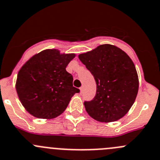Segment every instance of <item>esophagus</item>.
I'll return each instance as SVG.
<instances>
[{"instance_id":"esophagus-1","label":"esophagus","mask_w":160,"mask_h":160,"mask_svg":"<svg viewBox=\"0 0 160 160\" xmlns=\"http://www.w3.org/2000/svg\"><path fill=\"white\" fill-rule=\"evenodd\" d=\"M80 93L83 92V87H80Z\"/></svg>"}]
</instances>
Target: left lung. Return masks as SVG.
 Listing matches in <instances>:
<instances>
[{
  "mask_svg": "<svg viewBox=\"0 0 160 160\" xmlns=\"http://www.w3.org/2000/svg\"><path fill=\"white\" fill-rule=\"evenodd\" d=\"M79 58L96 82V94L85 101L86 111L99 122L116 121L134 104L139 82L134 62L123 51L111 44H102Z\"/></svg>",
  "mask_w": 160,
  "mask_h": 160,
  "instance_id": "left-lung-1",
  "label": "left lung"
}]
</instances>
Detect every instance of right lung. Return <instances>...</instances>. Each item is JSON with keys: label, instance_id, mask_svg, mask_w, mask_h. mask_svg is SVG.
I'll return each instance as SVG.
<instances>
[{"label": "right lung", "instance_id": "1", "mask_svg": "<svg viewBox=\"0 0 160 160\" xmlns=\"http://www.w3.org/2000/svg\"><path fill=\"white\" fill-rule=\"evenodd\" d=\"M74 54L61 55L44 50L29 58L17 76L16 91L31 115L52 119L65 111L71 98L80 90L72 86L73 77L66 70Z\"/></svg>", "mask_w": 160, "mask_h": 160}]
</instances>
